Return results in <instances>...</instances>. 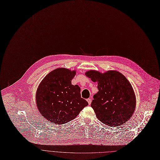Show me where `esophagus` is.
<instances>
[{
	"mask_svg": "<svg viewBox=\"0 0 160 160\" xmlns=\"http://www.w3.org/2000/svg\"><path fill=\"white\" fill-rule=\"evenodd\" d=\"M87 102H88V104L90 105V104H91V102H92V99H91V98H88V99H87Z\"/></svg>",
	"mask_w": 160,
	"mask_h": 160,
	"instance_id": "1",
	"label": "esophagus"
}]
</instances>
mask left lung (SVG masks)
<instances>
[{
    "mask_svg": "<svg viewBox=\"0 0 160 160\" xmlns=\"http://www.w3.org/2000/svg\"><path fill=\"white\" fill-rule=\"evenodd\" d=\"M85 75L98 83V92L91 103L98 119L111 127L128 121L134 112L136 103L134 92L128 79L114 70L103 73L89 70Z\"/></svg>",
    "mask_w": 160,
    "mask_h": 160,
    "instance_id": "obj_1",
    "label": "left lung"
}]
</instances>
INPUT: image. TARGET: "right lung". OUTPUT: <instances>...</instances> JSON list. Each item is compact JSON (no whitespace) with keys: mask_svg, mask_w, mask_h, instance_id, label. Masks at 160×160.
I'll return each mask as SVG.
<instances>
[{"mask_svg":"<svg viewBox=\"0 0 160 160\" xmlns=\"http://www.w3.org/2000/svg\"><path fill=\"white\" fill-rule=\"evenodd\" d=\"M75 71L59 68L49 73L40 83L36 102L41 114L53 124L73 120L88 103L81 98L80 88L72 84Z\"/></svg>","mask_w":160,"mask_h":160,"instance_id":"obj_1","label":"right lung"}]
</instances>
